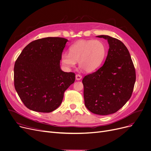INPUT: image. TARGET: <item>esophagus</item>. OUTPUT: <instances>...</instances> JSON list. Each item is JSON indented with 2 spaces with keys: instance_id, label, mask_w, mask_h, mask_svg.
I'll use <instances>...</instances> for the list:
<instances>
[{
  "instance_id": "34e87169",
  "label": "esophagus",
  "mask_w": 151,
  "mask_h": 151,
  "mask_svg": "<svg viewBox=\"0 0 151 151\" xmlns=\"http://www.w3.org/2000/svg\"><path fill=\"white\" fill-rule=\"evenodd\" d=\"M75 77H76V80H78V81L81 80V78H82V76L80 75H78H78H76Z\"/></svg>"
}]
</instances>
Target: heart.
Wrapping results in <instances>:
<instances>
[{
  "label": "heart",
  "mask_w": 151,
  "mask_h": 151,
  "mask_svg": "<svg viewBox=\"0 0 151 151\" xmlns=\"http://www.w3.org/2000/svg\"><path fill=\"white\" fill-rule=\"evenodd\" d=\"M70 52L61 55V62L67 68H73L78 62L85 72H93L102 63L106 54L104 44L99 40H80L70 47Z\"/></svg>",
  "instance_id": "heart-1"
}]
</instances>
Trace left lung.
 I'll return each instance as SVG.
<instances>
[{"label":"left lung","instance_id":"left-lung-1","mask_svg":"<svg viewBox=\"0 0 151 151\" xmlns=\"http://www.w3.org/2000/svg\"><path fill=\"white\" fill-rule=\"evenodd\" d=\"M109 49L102 66L82 81L86 108L92 113L107 115L120 109L132 96L136 72L129 52L119 39L107 35Z\"/></svg>","mask_w":151,"mask_h":151}]
</instances>
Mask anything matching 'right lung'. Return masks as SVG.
I'll use <instances>...</instances> for the list:
<instances>
[{
	"instance_id": "right-lung-1",
	"label": "right lung",
	"mask_w": 151,
	"mask_h": 151,
	"mask_svg": "<svg viewBox=\"0 0 151 151\" xmlns=\"http://www.w3.org/2000/svg\"><path fill=\"white\" fill-rule=\"evenodd\" d=\"M67 39L48 37L26 46L14 66V85L24 106L38 112L49 113L60 106L64 92L75 75L60 68L61 55Z\"/></svg>"
}]
</instances>
